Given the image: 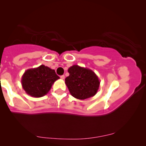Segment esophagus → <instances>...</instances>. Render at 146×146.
<instances>
[{"label": "esophagus", "mask_w": 146, "mask_h": 146, "mask_svg": "<svg viewBox=\"0 0 146 146\" xmlns=\"http://www.w3.org/2000/svg\"><path fill=\"white\" fill-rule=\"evenodd\" d=\"M60 78L62 79V80H64V79L65 78V76H64V75H61L60 76Z\"/></svg>", "instance_id": "1"}]
</instances>
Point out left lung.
<instances>
[{
  "label": "left lung",
  "instance_id": "1",
  "mask_svg": "<svg viewBox=\"0 0 146 146\" xmlns=\"http://www.w3.org/2000/svg\"><path fill=\"white\" fill-rule=\"evenodd\" d=\"M68 71L70 75L66 78L65 83L73 97L84 100L96 95L100 80L95 72L78 65L71 66Z\"/></svg>",
  "mask_w": 146,
  "mask_h": 146
}]
</instances>
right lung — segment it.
Returning <instances> with one entry per match:
<instances>
[{
    "mask_svg": "<svg viewBox=\"0 0 146 146\" xmlns=\"http://www.w3.org/2000/svg\"><path fill=\"white\" fill-rule=\"evenodd\" d=\"M59 78L55 70L41 65L38 68L27 70L22 76L21 84L28 95L38 98L46 95L53 83Z\"/></svg>",
    "mask_w": 146,
    "mask_h": 146,
    "instance_id": "obj_1",
    "label": "right lung"
}]
</instances>
